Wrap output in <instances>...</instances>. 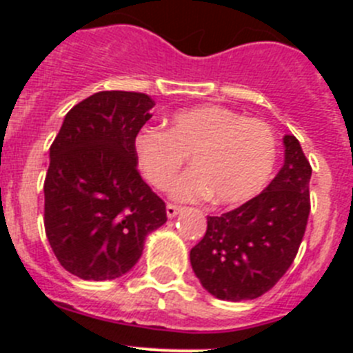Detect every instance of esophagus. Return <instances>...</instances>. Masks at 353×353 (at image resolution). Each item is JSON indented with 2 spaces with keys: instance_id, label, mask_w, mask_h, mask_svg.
<instances>
[{
  "instance_id": "1",
  "label": "esophagus",
  "mask_w": 353,
  "mask_h": 353,
  "mask_svg": "<svg viewBox=\"0 0 353 353\" xmlns=\"http://www.w3.org/2000/svg\"><path fill=\"white\" fill-rule=\"evenodd\" d=\"M179 212H180V207H179V205L168 203V207H166V214H168V217H174V215L179 214Z\"/></svg>"
}]
</instances>
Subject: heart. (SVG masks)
Listing matches in <instances>:
<instances>
[{"label":"heart","instance_id":"b5f03b06","mask_svg":"<svg viewBox=\"0 0 353 353\" xmlns=\"http://www.w3.org/2000/svg\"><path fill=\"white\" fill-rule=\"evenodd\" d=\"M139 168L157 189H168L191 155L194 166L171 187L182 201L210 198L239 205L269 183L277 161L272 127L235 109L205 104L171 117L170 129L146 127L134 139Z\"/></svg>","mask_w":353,"mask_h":353}]
</instances>
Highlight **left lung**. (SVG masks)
Segmentation results:
<instances>
[{"mask_svg": "<svg viewBox=\"0 0 353 353\" xmlns=\"http://www.w3.org/2000/svg\"><path fill=\"white\" fill-rule=\"evenodd\" d=\"M285 164L261 194L207 217L191 265L221 301H252L269 292L297 256L311 210V164L295 136H285Z\"/></svg>", "mask_w": 353, "mask_h": 353, "instance_id": "8db88e82", "label": "left lung"}]
</instances>
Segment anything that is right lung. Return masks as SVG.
<instances>
[{
  "instance_id": "add662e5",
  "label": "right lung",
  "mask_w": 353,
  "mask_h": 353,
  "mask_svg": "<svg viewBox=\"0 0 353 353\" xmlns=\"http://www.w3.org/2000/svg\"><path fill=\"white\" fill-rule=\"evenodd\" d=\"M154 99L99 92L67 113L43 182V226L65 270L90 281L125 274L145 236L168 221L166 203L138 171L134 139Z\"/></svg>"
}]
</instances>
